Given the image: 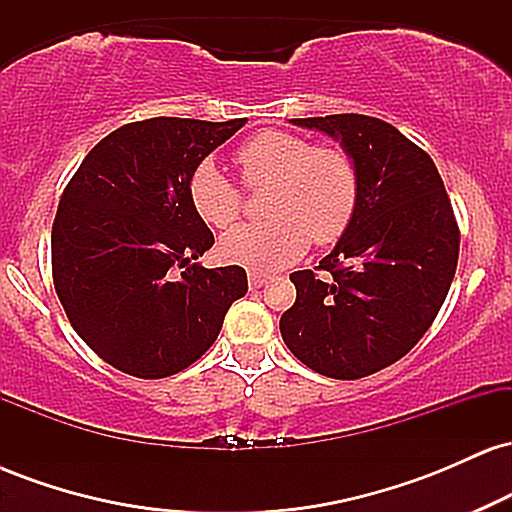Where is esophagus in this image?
<instances>
[{
  "label": "esophagus",
  "mask_w": 512,
  "mask_h": 512,
  "mask_svg": "<svg viewBox=\"0 0 512 512\" xmlns=\"http://www.w3.org/2000/svg\"><path fill=\"white\" fill-rule=\"evenodd\" d=\"M269 274H262V272H250L248 274V281H250V289H262L264 284H267Z\"/></svg>",
  "instance_id": "esophagus-1"
}]
</instances>
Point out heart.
<instances>
[{
	"mask_svg": "<svg viewBox=\"0 0 512 512\" xmlns=\"http://www.w3.org/2000/svg\"><path fill=\"white\" fill-rule=\"evenodd\" d=\"M243 182L272 187L264 223H248L221 238L226 262L248 269H276L296 262L310 240L330 245L346 233L358 209L361 182L354 158L339 146H313L301 134L264 129L236 149ZM187 195L204 223L228 228L243 211V192L211 161L190 173Z\"/></svg>",
	"mask_w": 512,
	"mask_h": 512,
	"instance_id": "b5f03b06",
	"label": "heart"
}]
</instances>
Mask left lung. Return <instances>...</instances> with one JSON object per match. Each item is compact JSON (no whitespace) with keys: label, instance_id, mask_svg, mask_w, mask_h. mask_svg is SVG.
Here are the masks:
<instances>
[{"label":"left lung","instance_id":"1","mask_svg":"<svg viewBox=\"0 0 512 512\" xmlns=\"http://www.w3.org/2000/svg\"><path fill=\"white\" fill-rule=\"evenodd\" d=\"M339 139L361 182L358 209L320 267L293 272L279 330L291 354L334 380L407 356L436 320L460 255V228L433 158L378 117H298ZM317 271H325L320 277Z\"/></svg>","mask_w":512,"mask_h":512}]
</instances>
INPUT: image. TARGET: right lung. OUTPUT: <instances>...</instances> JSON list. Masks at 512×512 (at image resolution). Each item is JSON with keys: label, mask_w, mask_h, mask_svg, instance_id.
<instances>
[{"label": "right lung", "mask_w": 512, "mask_h": 512, "mask_svg": "<svg viewBox=\"0 0 512 512\" xmlns=\"http://www.w3.org/2000/svg\"><path fill=\"white\" fill-rule=\"evenodd\" d=\"M243 125L129 122L93 146L64 187L52 223L57 298L76 334L122 373L156 380L192 366L248 291L238 264H192L214 233L187 195L192 170Z\"/></svg>", "instance_id": "right-lung-1"}]
</instances>
